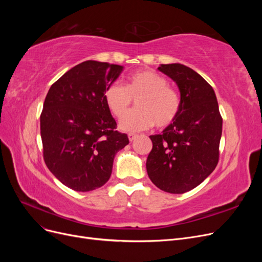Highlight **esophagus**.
<instances>
[{
  "label": "esophagus",
  "instance_id": "esophagus-1",
  "mask_svg": "<svg viewBox=\"0 0 262 262\" xmlns=\"http://www.w3.org/2000/svg\"><path fill=\"white\" fill-rule=\"evenodd\" d=\"M128 138H129L130 141H133L134 139L137 138V134H136V133H129V134H128Z\"/></svg>",
  "mask_w": 262,
  "mask_h": 262
}]
</instances>
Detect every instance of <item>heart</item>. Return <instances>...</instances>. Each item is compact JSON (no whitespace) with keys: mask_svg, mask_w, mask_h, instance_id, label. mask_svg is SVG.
Listing matches in <instances>:
<instances>
[{"mask_svg":"<svg viewBox=\"0 0 262 262\" xmlns=\"http://www.w3.org/2000/svg\"><path fill=\"white\" fill-rule=\"evenodd\" d=\"M133 99H137L136 111L128 115ZM106 106L120 121L123 131L145 130L154 123L157 128L170 125L179 115L181 101L178 93L167 85V80L154 71H137L126 76L125 85L114 82L104 91Z\"/></svg>","mask_w":262,"mask_h":262,"instance_id":"1","label":"heart"}]
</instances>
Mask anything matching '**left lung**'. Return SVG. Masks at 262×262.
I'll return each instance as SVG.
<instances>
[{"label":"left lung","instance_id":"1","mask_svg":"<svg viewBox=\"0 0 262 262\" xmlns=\"http://www.w3.org/2000/svg\"><path fill=\"white\" fill-rule=\"evenodd\" d=\"M158 70L178 85L181 107L175 121L149 137L153 147L146 170L163 191L185 193L215 169L223 119L212 86L195 71L179 63L162 64Z\"/></svg>","mask_w":262,"mask_h":262}]
</instances>
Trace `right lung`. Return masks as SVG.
I'll return each mask as SVG.
<instances>
[{
    "label": "right lung",
    "mask_w": 262,
    "mask_h": 262,
    "mask_svg": "<svg viewBox=\"0 0 262 262\" xmlns=\"http://www.w3.org/2000/svg\"><path fill=\"white\" fill-rule=\"evenodd\" d=\"M123 67L85 61L69 70L47 94L40 115V136L47 167L75 191L104 186L117 152L129 144L104 100L106 87Z\"/></svg>",
    "instance_id": "add662e5"
}]
</instances>
